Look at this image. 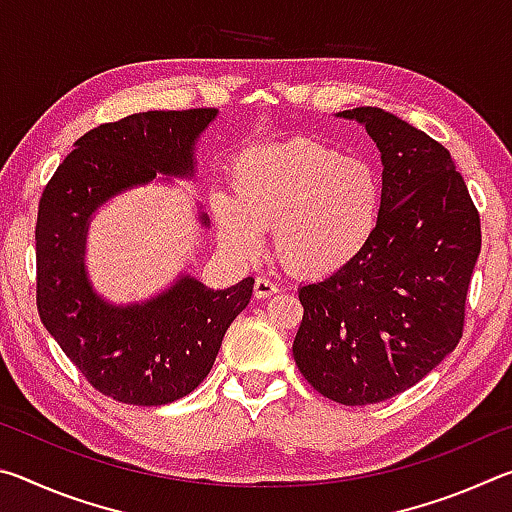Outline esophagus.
<instances>
[{
    "mask_svg": "<svg viewBox=\"0 0 512 512\" xmlns=\"http://www.w3.org/2000/svg\"><path fill=\"white\" fill-rule=\"evenodd\" d=\"M253 291H255V298H268V296H273V293L280 291V287H277L275 282L268 280V277H257Z\"/></svg>",
    "mask_w": 512,
    "mask_h": 512,
    "instance_id": "34e87169",
    "label": "esophagus"
}]
</instances>
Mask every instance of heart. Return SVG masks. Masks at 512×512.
<instances>
[{"label":"heart","instance_id":"b5f03b06","mask_svg":"<svg viewBox=\"0 0 512 512\" xmlns=\"http://www.w3.org/2000/svg\"><path fill=\"white\" fill-rule=\"evenodd\" d=\"M232 196L214 198L223 246L250 257L273 228L275 255L298 277H325L357 259L377 230L381 187L368 162L314 140L259 144L230 167Z\"/></svg>","mask_w":512,"mask_h":512}]
</instances>
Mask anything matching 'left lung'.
Here are the masks:
<instances>
[{"label": "left lung", "instance_id": "left-lung-1", "mask_svg": "<svg viewBox=\"0 0 512 512\" xmlns=\"http://www.w3.org/2000/svg\"><path fill=\"white\" fill-rule=\"evenodd\" d=\"M336 117L377 144L381 210L352 264L300 287L293 359L320 395L363 406L415 386L461 341L481 221L443 144L381 108Z\"/></svg>", "mask_w": 512, "mask_h": 512}]
</instances>
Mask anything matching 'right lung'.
<instances>
[{"mask_svg":"<svg viewBox=\"0 0 512 512\" xmlns=\"http://www.w3.org/2000/svg\"><path fill=\"white\" fill-rule=\"evenodd\" d=\"M216 115L214 108L151 110L101 124L76 140L42 192L40 320L83 377L117 402L162 406L192 393L253 296V277L214 291L185 273L158 296L115 305L94 291L85 271L94 212L128 189L153 183L158 173L194 178L196 142ZM198 219L210 225L205 212Z\"/></svg>","mask_w":512,"mask_h":512,"instance_id":"obj_1","label":"right lung"}]
</instances>
